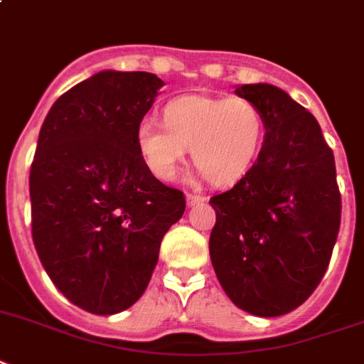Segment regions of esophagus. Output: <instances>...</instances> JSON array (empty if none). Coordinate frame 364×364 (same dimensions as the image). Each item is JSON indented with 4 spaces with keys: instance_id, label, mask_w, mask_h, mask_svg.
<instances>
[{
    "instance_id": "esophagus-1",
    "label": "esophagus",
    "mask_w": 364,
    "mask_h": 364,
    "mask_svg": "<svg viewBox=\"0 0 364 364\" xmlns=\"http://www.w3.org/2000/svg\"><path fill=\"white\" fill-rule=\"evenodd\" d=\"M186 203H188V206H197V204L206 203V197H204V195L188 193V197H186Z\"/></svg>"
}]
</instances>
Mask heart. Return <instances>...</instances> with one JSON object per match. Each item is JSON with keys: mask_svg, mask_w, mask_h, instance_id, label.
<instances>
[{"mask_svg": "<svg viewBox=\"0 0 364 364\" xmlns=\"http://www.w3.org/2000/svg\"><path fill=\"white\" fill-rule=\"evenodd\" d=\"M264 115L243 96L184 95L164 107V124L143 119L135 143L149 169L173 180L188 149L195 165L214 184L238 182L253 165L264 137Z\"/></svg>", "mask_w": 364, "mask_h": 364, "instance_id": "heart-1", "label": "heart"}]
</instances>
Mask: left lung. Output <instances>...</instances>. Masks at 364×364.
<instances>
[{
  "mask_svg": "<svg viewBox=\"0 0 364 364\" xmlns=\"http://www.w3.org/2000/svg\"><path fill=\"white\" fill-rule=\"evenodd\" d=\"M266 135L253 167L214 195L210 258L230 301L257 316H281L320 284L341 227L333 150L320 124L283 89L253 83Z\"/></svg>",
  "mask_w": 364,
  "mask_h": 364,
  "instance_id": "left-lung-1",
  "label": "left lung"
}]
</instances>
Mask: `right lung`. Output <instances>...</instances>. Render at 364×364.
Returning a JSON list of instances; mask_svg holds the SVG:
<instances>
[{"label":"right lung","mask_w":364,"mask_h":364,"mask_svg":"<svg viewBox=\"0 0 364 364\" xmlns=\"http://www.w3.org/2000/svg\"><path fill=\"white\" fill-rule=\"evenodd\" d=\"M164 81L102 70L59 96L29 173L31 234L68 301L92 314L132 307L149 287L160 245L186 210L137 150L135 128Z\"/></svg>","instance_id":"right-lung-1"}]
</instances>
